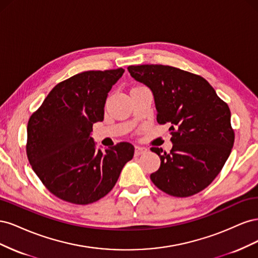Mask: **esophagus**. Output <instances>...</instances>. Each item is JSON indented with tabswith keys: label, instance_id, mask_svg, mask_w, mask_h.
Segmentation results:
<instances>
[{
	"label": "esophagus",
	"instance_id": "34e87169",
	"mask_svg": "<svg viewBox=\"0 0 258 258\" xmlns=\"http://www.w3.org/2000/svg\"><path fill=\"white\" fill-rule=\"evenodd\" d=\"M147 152V148H145V147H142V146H136L135 147V154L137 155V156H139V155H142V154H145Z\"/></svg>",
	"mask_w": 258,
	"mask_h": 258
}]
</instances>
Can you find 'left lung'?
Returning <instances> with one entry per match:
<instances>
[{"instance_id": "obj_1", "label": "left lung", "mask_w": 258, "mask_h": 258, "mask_svg": "<svg viewBox=\"0 0 258 258\" xmlns=\"http://www.w3.org/2000/svg\"><path fill=\"white\" fill-rule=\"evenodd\" d=\"M134 79L152 90L157 121L170 123L172 150L152 147L160 167L151 174L159 189L189 197L208 187L221 172L235 142L227 103L199 75L170 66H129Z\"/></svg>"}]
</instances>
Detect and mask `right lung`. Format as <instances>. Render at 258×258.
<instances>
[{
  "mask_svg": "<svg viewBox=\"0 0 258 258\" xmlns=\"http://www.w3.org/2000/svg\"><path fill=\"white\" fill-rule=\"evenodd\" d=\"M124 70L86 71L57 84L31 115L27 156L44 186L74 205H89L112 190L135 147L120 142L96 150L92 124L104 118L107 93Z\"/></svg>",
  "mask_w": 258,
  "mask_h": 258,
  "instance_id": "1",
  "label": "right lung"
}]
</instances>
